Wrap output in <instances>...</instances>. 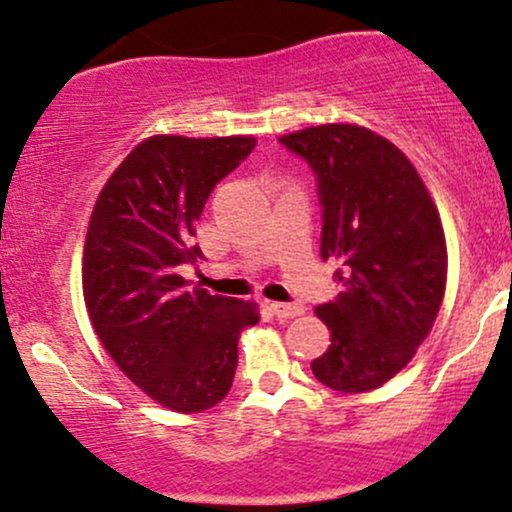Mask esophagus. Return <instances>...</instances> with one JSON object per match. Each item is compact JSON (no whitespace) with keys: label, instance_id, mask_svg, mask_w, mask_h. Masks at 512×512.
Listing matches in <instances>:
<instances>
[{"label":"esophagus","instance_id":"34e87169","mask_svg":"<svg viewBox=\"0 0 512 512\" xmlns=\"http://www.w3.org/2000/svg\"><path fill=\"white\" fill-rule=\"evenodd\" d=\"M270 311L277 316V319H294V316L304 314V306L301 304H279V301H274V304H270Z\"/></svg>","mask_w":512,"mask_h":512}]
</instances>
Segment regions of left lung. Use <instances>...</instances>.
<instances>
[{"instance_id": "8db88e82", "label": "left lung", "mask_w": 512, "mask_h": 512, "mask_svg": "<svg viewBox=\"0 0 512 512\" xmlns=\"http://www.w3.org/2000/svg\"><path fill=\"white\" fill-rule=\"evenodd\" d=\"M309 164L321 206V257L336 260L343 292L316 306L331 331L311 363L338 392L395 378L432 331L446 289V240L429 191L392 142L353 125L279 137Z\"/></svg>"}]
</instances>
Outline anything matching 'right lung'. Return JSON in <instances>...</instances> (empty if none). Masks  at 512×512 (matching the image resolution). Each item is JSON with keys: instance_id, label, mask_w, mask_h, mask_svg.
<instances>
[{"instance_id": "1", "label": "right lung", "mask_w": 512, "mask_h": 512, "mask_svg": "<svg viewBox=\"0 0 512 512\" xmlns=\"http://www.w3.org/2000/svg\"><path fill=\"white\" fill-rule=\"evenodd\" d=\"M252 137L159 134L117 166L90 218L83 297L122 373L174 412H203L233 385L238 338L260 321L252 301L188 287L193 242L213 188L250 157Z\"/></svg>"}]
</instances>
